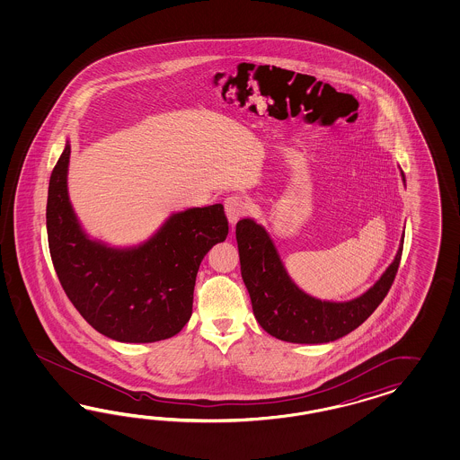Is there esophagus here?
<instances>
[{"mask_svg":"<svg viewBox=\"0 0 460 460\" xmlns=\"http://www.w3.org/2000/svg\"><path fill=\"white\" fill-rule=\"evenodd\" d=\"M224 209H226L227 221L234 226L243 216H246V212L250 209V204L241 195H229L224 200Z\"/></svg>","mask_w":460,"mask_h":460,"instance_id":"obj_1","label":"esophagus"}]
</instances>
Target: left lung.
Here are the masks:
<instances>
[{"label":"left lung","instance_id":"obj_1","mask_svg":"<svg viewBox=\"0 0 460 460\" xmlns=\"http://www.w3.org/2000/svg\"><path fill=\"white\" fill-rule=\"evenodd\" d=\"M402 177L404 181L403 172ZM236 239L241 277L258 323L285 342L325 344L358 329L385 300L400 266L404 233L393 263L381 279L348 302L321 300L304 292L290 279L273 239L254 219L246 217L236 224Z\"/></svg>","mask_w":460,"mask_h":460}]
</instances>
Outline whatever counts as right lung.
Returning <instances> with one entry per match:
<instances>
[{
	"label": "right lung",
	"mask_w": 460,
	"mask_h": 460,
	"mask_svg": "<svg viewBox=\"0 0 460 460\" xmlns=\"http://www.w3.org/2000/svg\"><path fill=\"white\" fill-rule=\"evenodd\" d=\"M69 139L49 183L47 234L57 277L99 334L118 342H156L179 334L192 315L195 277L229 226L223 204L173 212L138 246L91 239L67 192Z\"/></svg>",
	"instance_id": "1"
}]
</instances>
